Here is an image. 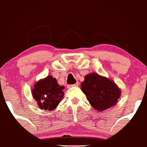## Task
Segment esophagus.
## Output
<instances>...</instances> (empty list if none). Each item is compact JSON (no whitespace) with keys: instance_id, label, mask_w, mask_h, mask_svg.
Instances as JSON below:
<instances>
[{"instance_id":"34e87169","label":"esophagus","mask_w":147,"mask_h":147,"mask_svg":"<svg viewBox=\"0 0 147 147\" xmlns=\"http://www.w3.org/2000/svg\"><path fill=\"white\" fill-rule=\"evenodd\" d=\"M79 86L78 83H76L75 84H73V85H67V87L68 88H71V87H75V86Z\"/></svg>"}]
</instances>
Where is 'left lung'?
<instances>
[{
	"mask_svg": "<svg viewBox=\"0 0 147 147\" xmlns=\"http://www.w3.org/2000/svg\"><path fill=\"white\" fill-rule=\"evenodd\" d=\"M81 90L91 106L98 111L115 105L120 96V90L113 81L94 72L85 77Z\"/></svg>",
	"mask_w": 147,
	"mask_h": 147,
	"instance_id": "8db88e82",
	"label": "left lung"
}]
</instances>
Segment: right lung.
<instances>
[{
  "mask_svg": "<svg viewBox=\"0 0 147 147\" xmlns=\"http://www.w3.org/2000/svg\"><path fill=\"white\" fill-rule=\"evenodd\" d=\"M64 88L59 86L56 78L49 75L35 83L32 94L40 109L53 110L64 96Z\"/></svg>",
  "mask_w": 147,
  "mask_h": 147,
  "instance_id": "right-lung-1",
  "label": "right lung"
}]
</instances>
